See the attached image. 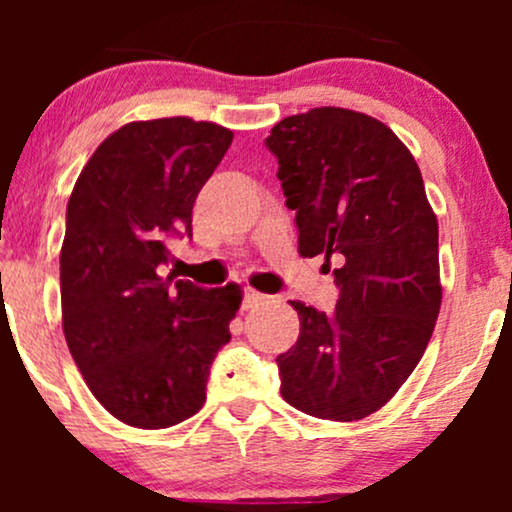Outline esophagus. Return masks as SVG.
Returning <instances> with one entry per match:
<instances>
[{"label": "esophagus", "mask_w": 512, "mask_h": 512, "mask_svg": "<svg viewBox=\"0 0 512 512\" xmlns=\"http://www.w3.org/2000/svg\"><path fill=\"white\" fill-rule=\"evenodd\" d=\"M262 301H264V293L255 291L252 286H245V289H243V310L255 308V305L262 303Z\"/></svg>", "instance_id": "1"}]
</instances>
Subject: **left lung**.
I'll return each mask as SVG.
<instances>
[{
    "label": "left lung",
    "mask_w": 512,
    "mask_h": 512,
    "mask_svg": "<svg viewBox=\"0 0 512 512\" xmlns=\"http://www.w3.org/2000/svg\"><path fill=\"white\" fill-rule=\"evenodd\" d=\"M267 149L298 252L339 267L334 313L291 301L301 334L276 356L281 397L317 419H366L421 361L443 301L424 178L390 127L346 108L284 117Z\"/></svg>",
    "instance_id": "8db88e82"
}]
</instances>
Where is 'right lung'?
Segmentation results:
<instances>
[{
  "label": "right lung",
  "mask_w": 512,
  "mask_h": 512,
  "mask_svg": "<svg viewBox=\"0 0 512 512\" xmlns=\"http://www.w3.org/2000/svg\"><path fill=\"white\" fill-rule=\"evenodd\" d=\"M233 142L192 117L129 122L93 151L67 204L62 330L88 390L115 419L168 428L207 399L209 368L243 301L161 274L168 240L192 236V207Z\"/></svg>",
  "instance_id": "1"
}]
</instances>
